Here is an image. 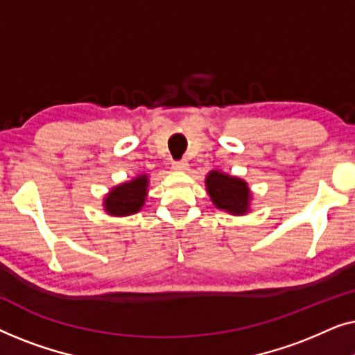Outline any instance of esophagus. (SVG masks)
Listing matches in <instances>:
<instances>
[{"label":"esophagus","instance_id":"esophagus-1","mask_svg":"<svg viewBox=\"0 0 355 355\" xmlns=\"http://www.w3.org/2000/svg\"><path fill=\"white\" fill-rule=\"evenodd\" d=\"M187 168H189V163L186 162V159H181V162H174L173 163L174 171H186Z\"/></svg>","mask_w":355,"mask_h":355}]
</instances>
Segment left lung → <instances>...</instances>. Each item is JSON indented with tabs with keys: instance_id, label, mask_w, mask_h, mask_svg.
Listing matches in <instances>:
<instances>
[{
	"instance_id": "1",
	"label": "left lung",
	"mask_w": 355,
	"mask_h": 355,
	"mask_svg": "<svg viewBox=\"0 0 355 355\" xmlns=\"http://www.w3.org/2000/svg\"><path fill=\"white\" fill-rule=\"evenodd\" d=\"M205 187L218 210L234 216H242L250 211L252 192L244 179L211 169L205 176Z\"/></svg>"
}]
</instances>
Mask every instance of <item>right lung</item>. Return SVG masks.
<instances>
[{"label": "right lung", "mask_w": 355, "mask_h": 355, "mask_svg": "<svg viewBox=\"0 0 355 355\" xmlns=\"http://www.w3.org/2000/svg\"><path fill=\"white\" fill-rule=\"evenodd\" d=\"M148 174L142 173L111 187L103 197V210L110 216H130L142 210L148 196Z\"/></svg>", "instance_id": "1"}]
</instances>
